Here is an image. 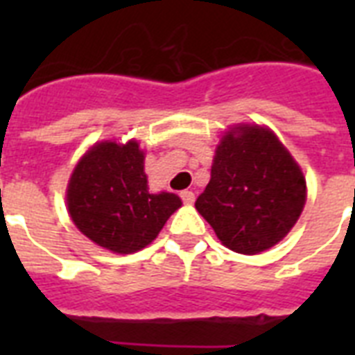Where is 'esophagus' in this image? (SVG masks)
Listing matches in <instances>:
<instances>
[{"mask_svg":"<svg viewBox=\"0 0 355 355\" xmlns=\"http://www.w3.org/2000/svg\"><path fill=\"white\" fill-rule=\"evenodd\" d=\"M180 199H182L184 205H193L195 193L193 191H188V189H186V191H182V193H180Z\"/></svg>","mask_w":355,"mask_h":355,"instance_id":"esophagus-1","label":"esophagus"}]
</instances>
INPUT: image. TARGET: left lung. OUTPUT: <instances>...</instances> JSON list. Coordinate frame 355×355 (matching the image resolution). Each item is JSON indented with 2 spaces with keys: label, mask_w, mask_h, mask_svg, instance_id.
Returning a JSON list of instances; mask_svg holds the SVG:
<instances>
[{
  "label": "left lung",
  "mask_w": 355,
  "mask_h": 355,
  "mask_svg": "<svg viewBox=\"0 0 355 355\" xmlns=\"http://www.w3.org/2000/svg\"><path fill=\"white\" fill-rule=\"evenodd\" d=\"M306 205V178L272 130L236 125L217 145L211 177L195 200L225 247L258 254L295 227Z\"/></svg>",
  "instance_id": "obj_1"
}]
</instances>
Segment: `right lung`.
<instances>
[{"label": "right lung", "mask_w": 355, "mask_h": 355, "mask_svg": "<svg viewBox=\"0 0 355 355\" xmlns=\"http://www.w3.org/2000/svg\"><path fill=\"white\" fill-rule=\"evenodd\" d=\"M136 139L96 144L75 166L66 200L75 227L99 247L132 254L147 247L182 206L175 193H150Z\"/></svg>", "instance_id": "add662e5"}]
</instances>
